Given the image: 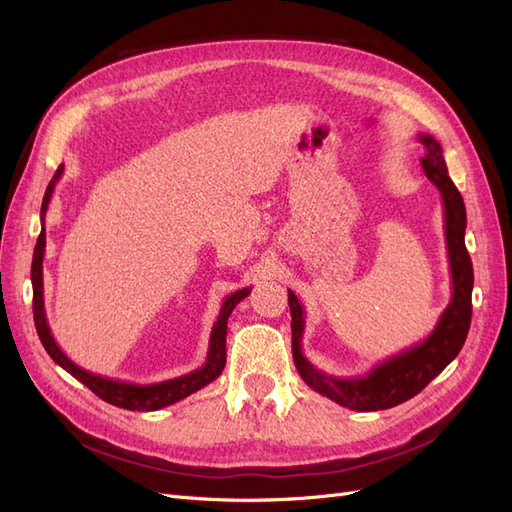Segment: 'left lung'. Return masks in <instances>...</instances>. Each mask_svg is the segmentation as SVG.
I'll use <instances>...</instances> for the list:
<instances>
[{
    "mask_svg": "<svg viewBox=\"0 0 512 512\" xmlns=\"http://www.w3.org/2000/svg\"><path fill=\"white\" fill-rule=\"evenodd\" d=\"M418 141L425 147V156L421 158L425 175L436 185L442 196L446 250L453 288L451 303L446 305L433 331L423 342L380 361L365 376L335 378L324 374L314 363H309L303 354L301 337L305 331V312L297 294L288 290V305L292 316V359L294 365H297L299 376L309 389L356 412L393 408L421 393L459 354L470 331L474 271L470 254L466 250V205H463V198L455 188V183L448 177L442 145L431 134H418Z\"/></svg>",
    "mask_w": 512,
    "mask_h": 512,
    "instance_id": "8db88e82",
    "label": "left lung"
}]
</instances>
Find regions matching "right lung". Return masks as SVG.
I'll return each instance as SVG.
<instances>
[{"mask_svg":"<svg viewBox=\"0 0 512 512\" xmlns=\"http://www.w3.org/2000/svg\"><path fill=\"white\" fill-rule=\"evenodd\" d=\"M64 175V166L57 168V173L53 175L49 188L44 192L42 198V209H40V222L42 230L40 237L34 247V260H32V286H34V322H36V331L44 350L49 352L51 359L64 367L68 374H72L76 380L83 382L89 391H94L100 399H104L106 404H113L123 410H132V412H153V410H162L166 406H173L183 397H188L196 391L203 389L209 382H213L222 374V369L226 365V331H228V318L232 314V309L237 307L239 301H243L247 294L252 292V288H241L237 292L228 294L222 303L220 316L215 320L211 337H209V352H207V361L203 367H198L190 374H183L179 378H170L164 382H153V384H134V382H121L113 378H104L98 374H91V371L83 369L70 361L55 342V337L51 335L49 322H46V312H44V282H42V260H44V250H46V230H44V215L46 209H49L51 196L55 190V183L59 177Z\"/></svg>","mask_w":512,"mask_h":512,"instance_id":"add662e5","label":"right lung"}]
</instances>
